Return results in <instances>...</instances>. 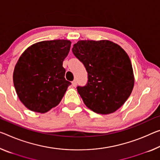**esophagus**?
Instances as JSON below:
<instances>
[{"instance_id":"esophagus-1","label":"esophagus","mask_w":160,"mask_h":160,"mask_svg":"<svg viewBox=\"0 0 160 160\" xmlns=\"http://www.w3.org/2000/svg\"><path fill=\"white\" fill-rule=\"evenodd\" d=\"M72 85L73 86V87H75V86L77 85V81L73 80L72 82Z\"/></svg>"}]
</instances>
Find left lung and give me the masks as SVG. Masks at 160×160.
<instances>
[{
    "label": "left lung",
    "mask_w": 160,
    "mask_h": 160,
    "mask_svg": "<svg viewBox=\"0 0 160 160\" xmlns=\"http://www.w3.org/2000/svg\"><path fill=\"white\" fill-rule=\"evenodd\" d=\"M72 50L88 72V84L77 88L85 105L98 114L115 112L130 97L135 84L128 55L108 40H79Z\"/></svg>",
    "instance_id": "1"
}]
</instances>
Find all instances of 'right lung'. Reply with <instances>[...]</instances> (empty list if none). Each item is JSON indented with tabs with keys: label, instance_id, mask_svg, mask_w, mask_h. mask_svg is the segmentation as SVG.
<instances>
[{
	"label": "right lung",
	"instance_id": "1",
	"mask_svg": "<svg viewBox=\"0 0 160 160\" xmlns=\"http://www.w3.org/2000/svg\"><path fill=\"white\" fill-rule=\"evenodd\" d=\"M68 40H44L22 53L12 80L18 97L30 110L45 113L60 102L71 82L62 62L70 49Z\"/></svg>",
	"mask_w": 160,
	"mask_h": 160
}]
</instances>
